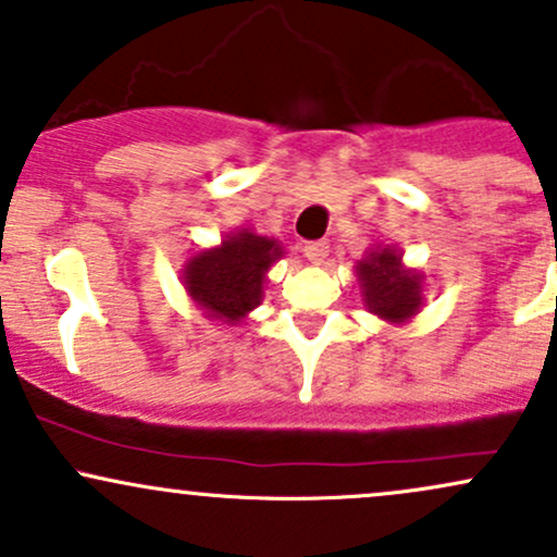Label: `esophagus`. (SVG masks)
Segmentation results:
<instances>
[{"mask_svg": "<svg viewBox=\"0 0 557 557\" xmlns=\"http://www.w3.org/2000/svg\"><path fill=\"white\" fill-rule=\"evenodd\" d=\"M304 253H306V259L314 261V264H322V261L327 259L330 246L324 240H311V243H306V246H304Z\"/></svg>", "mask_w": 557, "mask_h": 557, "instance_id": "esophagus-1", "label": "esophagus"}]
</instances>
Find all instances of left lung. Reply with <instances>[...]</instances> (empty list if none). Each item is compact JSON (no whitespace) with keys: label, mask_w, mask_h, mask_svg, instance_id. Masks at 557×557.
Listing matches in <instances>:
<instances>
[{"label":"left lung","mask_w":557,"mask_h":557,"mask_svg":"<svg viewBox=\"0 0 557 557\" xmlns=\"http://www.w3.org/2000/svg\"><path fill=\"white\" fill-rule=\"evenodd\" d=\"M363 306L387 322H408L421 309V274L406 270L393 246H376L356 264Z\"/></svg>","instance_id":"1"}]
</instances>
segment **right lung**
<instances>
[{
	"label": "right lung",
	"instance_id": "right-lung-1",
	"mask_svg": "<svg viewBox=\"0 0 557 557\" xmlns=\"http://www.w3.org/2000/svg\"><path fill=\"white\" fill-rule=\"evenodd\" d=\"M283 253L277 240L238 230L185 261L183 285L207 317L238 324L261 304L267 272Z\"/></svg>",
	"mask_w": 557,
	"mask_h": 557
}]
</instances>
